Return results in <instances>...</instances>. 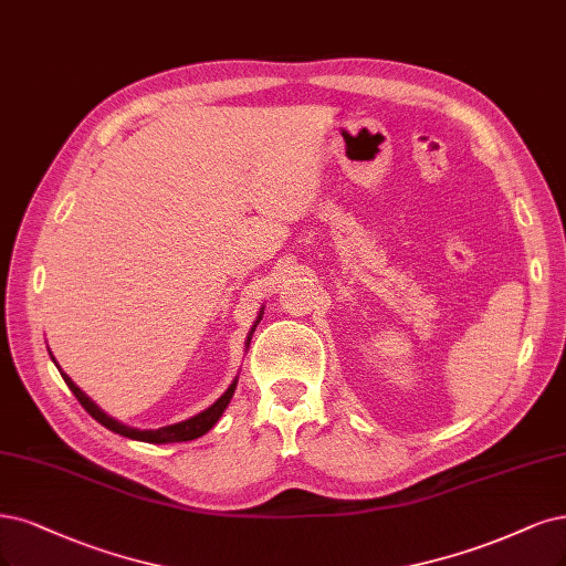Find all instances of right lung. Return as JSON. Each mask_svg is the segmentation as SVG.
I'll return each mask as SVG.
<instances>
[{
	"label": "right lung",
	"mask_w": 566,
	"mask_h": 566,
	"mask_svg": "<svg viewBox=\"0 0 566 566\" xmlns=\"http://www.w3.org/2000/svg\"><path fill=\"white\" fill-rule=\"evenodd\" d=\"M262 314L264 311H260V316H258V321H255V325L250 327V333H248V339H245V348H248V344H250V339H252V333H255V327H258V323L262 321ZM51 360L55 363V358L51 356ZM57 365V363H55ZM61 375H63V379H65V384L70 386V391L76 396V400L82 402V407L86 409V412L97 421V423H103L105 428H109V431H114V433H119V436H124V438H130V440H140V442H154V444H166V442H187V440H197V438H201V436H206L212 426H216L218 421H220V417L224 415V409H227V405H229V400H231V396H233V391H237V384H239V377L233 379L231 384H229V388L227 391L212 402L210 407H206L203 412H199V415H193V417H189V419H185V421H178V423H170V426H161V428H145V431H140V428H133V426H126V423H122V421H116V419H112L109 415H105L101 407H97L80 386H76L63 369H61Z\"/></svg>",
	"instance_id": "obj_1"
}]
</instances>
